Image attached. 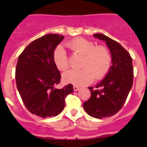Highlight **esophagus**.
<instances>
[{"label": "esophagus", "mask_w": 147, "mask_h": 147, "mask_svg": "<svg viewBox=\"0 0 147 147\" xmlns=\"http://www.w3.org/2000/svg\"><path fill=\"white\" fill-rule=\"evenodd\" d=\"M73 89L74 91H78V89H79V87L78 86H77V85H73Z\"/></svg>", "instance_id": "obj_1"}]
</instances>
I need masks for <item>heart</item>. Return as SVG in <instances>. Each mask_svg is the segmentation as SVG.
I'll use <instances>...</instances> for the list:
<instances>
[{
  "instance_id": "1",
  "label": "heart",
  "mask_w": 147,
  "mask_h": 147,
  "mask_svg": "<svg viewBox=\"0 0 147 147\" xmlns=\"http://www.w3.org/2000/svg\"><path fill=\"white\" fill-rule=\"evenodd\" d=\"M66 46L73 53L83 55L80 70H70L62 76L65 82L76 85H85L92 82L94 78L101 79L109 71L112 55L109 49L105 46H96L94 42L85 38H76L67 42ZM53 62L60 71L69 69V61L66 52L62 46L55 49Z\"/></svg>"
}]
</instances>
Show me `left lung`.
Masks as SVG:
<instances>
[{
    "mask_svg": "<svg viewBox=\"0 0 147 147\" xmlns=\"http://www.w3.org/2000/svg\"><path fill=\"white\" fill-rule=\"evenodd\" d=\"M94 36L105 41L111 53L112 65L96 88H88L91 97L83 103V107L90 116L101 119L113 116L122 108L132 88L134 68L130 53L120 43L101 33Z\"/></svg>",
    "mask_w": 147,
    "mask_h": 147,
    "instance_id": "1",
    "label": "left lung"
}]
</instances>
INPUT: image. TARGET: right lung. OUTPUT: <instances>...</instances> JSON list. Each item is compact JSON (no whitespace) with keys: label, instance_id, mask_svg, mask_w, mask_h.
<instances>
[{"label":"right lung","instance_id":"1","mask_svg":"<svg viewBox=\"0 0 147 147\" xmlns=\"http://www.w3.org/2000/svg\"><path fill=\"white\" fill-rule=\"evenodd\" d=\"M64 36L47 34L30 43L18 57L15 78L24 105L30 113L45 118L55 117L64 109L65 98L73 92L71 84L61 89V74L53 55Z\"/></svg>","mask_w":147,"mask_h":147}]
</instances>
